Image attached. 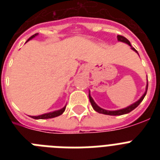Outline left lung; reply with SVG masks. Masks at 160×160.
<instances>
[{
  "label": "left lung",
  "instance_id": "1",
  "mask_svg": "<svg viewBox=\"0 0 160 160\" xmlns=\"http://www.w3.org/2000/svg\"><path fill=\"white\" fill-rule=\"evenodd\" d=\"M117 38H118V40L119 41V42H125V43H127L128 45H129V46L131 47V49H133L134 51H135L137 53H138V52H137L136 49L131 46V42H130L127 39V38H124L123 36H121V35H118V36H117ZM148 84H147L146 91H145V93L143 94V95H142V97H141L138 100V101L135 102L133 103V104H131V105L129 106V107H126V108H123V109H121V110H118V111H107V110H104V109L99 107L97 105V104H96L95 102H94V99H93L92 97L90 96V92H89V98H90V103H91V106H92V107L94 108V111H97V112H98L99 114H107V115H122V114H128V113H130L131 111H132L134 109L136 108V107H138L139 104H140V102L142 101V100H143L144 97H145V95H146L147 91H148Z\"/></svg>",
  "mask_w": 160,
  "mask_h": 160
}]
</instances>
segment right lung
Listing matches in <instances>:
<instances>
[{
	"label": "right lung",
	"instance_id": "1",
	"mask_svg": "<svg viewBox=\"0 0 160 160\" xmlns=\"http://www.w3.org/2000/svg\"><path fill=\"white\" fill-rule=\"evenodd\" d=\"M38 33H35V34H33L32 36H31L30 38L28 39L27 42H29V40H31L32 38H35L36 36H38ZM66 105L63 108L61 109V110H58V111H53V112L46 113V114H41V115H38V116H31V118H35V119H46V118H54V117H58L64 112L65 110H66Z\"/></svg>",
	"mask_w": 160,
	"mask_h": 160
}]
</instances>
